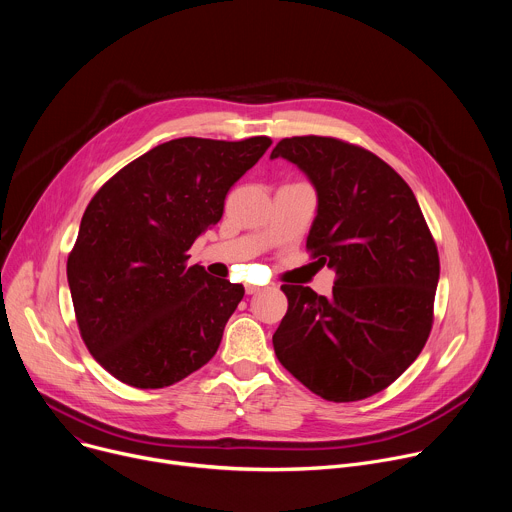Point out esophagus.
I'll list each match as a JSON object with an SVG mask.
<instances>
[{"instance_id": "obj_1", "label": "esophagus", "mask_w": 512, "mask_h": 512, "mask_svg": "<svg viewBox=\"0 0 512 512\" xmlns=\"http://www.w3.org/2000/svg\"><path fill=\"white\" fill-rule=\"evenodd\" d=\"M245 291H247V296H253V294H257V291H261V287H257V285H253V283H247V285H245Z\"/></svg>"}]
</instances>
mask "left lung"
Segmentation results:
<instances>
[{
    "label": "left lung",
    "instance_id": "1",
    "mask_svg": "<svg viewBox=\"0 0 512 512\" xmlns=\"http://www.w3.org/2000/svg\"><path fill=\"white\" fill-rule=\"evenodd\" d=\"M296 164L318 194L306 247L336 271L332 296L281 285L273 334L283 367L326 401L387 389L419 356L433 322L440 257L407 182L381 158L334 137H285L271 160Z\"/></svg>",
    "mask_w": 512,
    "mask_h": 512
}]
</instances>
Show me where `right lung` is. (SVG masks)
<instances>
[{"mask_svg":"<svg viewBox=\"0 0 512 512\" xmlns=\"http://www.w3.org/2000/svg\"><path fill=\"white\" fill-rule=\"evenodd\" d=\"M269 145L265 135L172 139L89 202L66 277L89 352L121 383L170 387L214 356L245 287L186 265L188 249Z\"/></svg>","mask_w":512,"mask_h":512,"instance_id":"right-lung-1","label":"right lung"}]
</instances>
